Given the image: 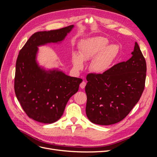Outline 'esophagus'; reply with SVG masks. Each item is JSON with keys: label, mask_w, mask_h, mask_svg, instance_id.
<instances>
[{"label": "esophagus", "mask_w": 157, "mask_h": 157, "mask_svg": "<svg viewBox=\"0 0 157 157\" xmlns=\"http://www.w3.org/2000/svg\"><path fill=\"white\" fill-rule=\"evenodd\" d=\"M86 82H84V81H83V82H81V84H80V87L81 88H82V89H84V88H85V86H86Z\"/></svg>", "instance_id": "esophagus-1"}]
</instances>
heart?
I'll return each mask as SVG.
<instances>
[{"label": "heart", "mask_w": 157, "mask_h": 157, "mask_svg": "<svg viewBox=\"0 0 157 157\" xmlns=\"http://www.w3.org/2000/svg\"><path fill=\"white\" fill-rule=\"evenodd\" d=\"M79 55L72 54L73 66L77 70H82L84 62L92 60L90 63L91 71L97 75L106 73L117 58L120 48L117 45L109 44V41L105 37L95 36L88 37L80 42Z\"/></svg>", "instance_id": "1"}]
</instances>
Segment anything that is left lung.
Listing matches in <instances>:
<instances>
[{
    "label": "left lung",
    "mask_w": 157,
    "mask_h": 157,
    "mask_svg": "<svg viewBox=\"0 0 157 157\" xmlns=\"http://www.w3.org/2000/svg\"><path fill=\"white\" fill-rule=\"evenodd\" d=\"M132 57L102 75L88 74L85 91L88 120L109 125L123 120L140 100L145 87L146 62L136 42Z\"/></svg>",
    "instance_id": "left-lung-1"
}]
</instances>
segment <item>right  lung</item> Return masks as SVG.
<instances>
[{
    "label": "right lung",
    "mask_w": 157,
    "mask_h": 157,
    "mask_svg": "<svg viewBox=\"0 0 157 157\" xmlns=\"http://www.w3.org/2000/svg\"><path fill=\"white\" fill-rule=\"evenodd\" d=\"M74 25L32 35L21 48L16 62L15 92L30 118L44 123L60 119L69 99L82 80L68 76L58 67L46 68L37 61L39 47L60 44Z\"/></svg>",
    "instance_id": "obj_1"
}]
</instances>
